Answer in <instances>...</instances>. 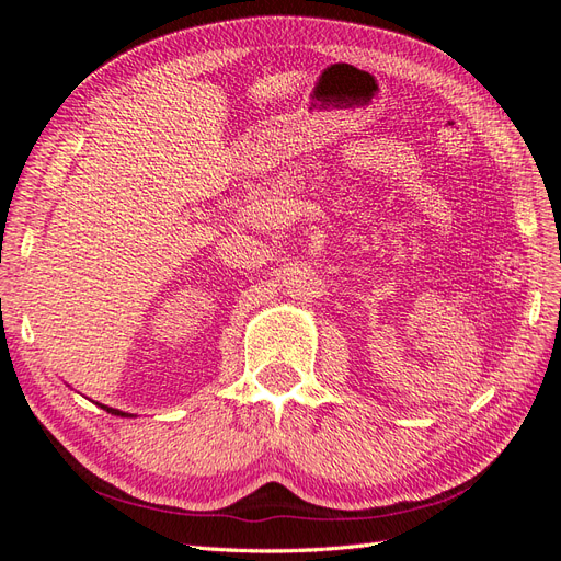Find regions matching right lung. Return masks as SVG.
Instances as JSON below:
<instances>
[{
	"label": "right lung",
	"mask_w": 561,
	"mask_h": 561,
	"mask_svg": "<svg viewBox=\"0 0 561 561\" xmlns=\"http://www.w3.org/2000/svg\"><path fill=\"white\" fill-rule=\"evenodd\" d=\"M100 407H103V410H107L110 414H116V416H126L124 412H118V410H112V407H105V404H100Z\"/></svg>",
	"instance_id": "obj_1"
}]
</instances>
